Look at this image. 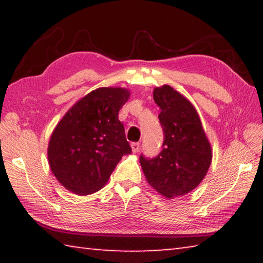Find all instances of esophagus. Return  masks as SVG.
Here are the masks:
<instances>
[{"instance_id": "1", "label": "esophagus", "mask_w": 263, "mask_h": 263, "mask_svg": "<svg viewBox=\"0 0 263 263\" xmlns=\"http://www.w3.org/2000/svg\"><path fill=\"white\" fill-rule=\"evenodd\" d=\"M139 147H140L139 142H132V144H131V148H132L133 153H137L138 151H139Z\"/></svg>"}]
</instances>
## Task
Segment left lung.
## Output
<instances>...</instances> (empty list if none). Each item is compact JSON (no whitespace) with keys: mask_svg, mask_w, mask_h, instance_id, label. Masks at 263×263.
Listing matches in <instances>:
<instances>
[{"mask_svg":"<svg viewBox=\"0 0 263 263\" xmlns=\"http://www.w3.org/2000/svg\"><path fill=\"white\" fill-rule=\"evenodd\" d=\"M154 102L161 109L162 151L154 159L140 155L146 181L167 198L184 196L205 177L212 148L191 102L168 84L154 88Z\"/></svg>","mask_w":263,"mask_h":263,"instance_id":"8db88e82","label":"left lung"}]
</instances>
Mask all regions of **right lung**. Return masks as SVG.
Listing matches in <instances>:
<instances>
[{
    "mask_svg": "<svg viewBox=\"0 0 263 263\" xmlns=\"http://www.w3.org/2000/svg\"><path fill=\"white\" fill-rule=\"evenodd\" d=\"M131 92L126 88H97L80 99L50 138L47 158L59 183L80 196L94 194L131 147L118 112Z\"/></svg>",
    "mask_w": 263,
    "mask_h": 263,
    "instance_id": "right-lung-1",
    "label": "right lung"
}]
</instances>
